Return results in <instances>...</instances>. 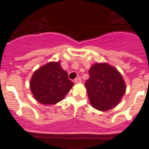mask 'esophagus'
Wrapping results in <instances>:
<instances>
[{
  "label": "esophagus",
  "instance_id": "34e87169",
  "mask_svg": "<svg viewBox=\"0 0 149 149\" xmlns=\"http://www.w3.org/2000/svg\"><path fill=\"white\" fill-rule=\"evenodd\" d=\"M82 82V80L80 78H77L75 79V83H80Z\"/></svg>",
  "mask_w": 149,
  "mask_h": 149
}]
</instances>
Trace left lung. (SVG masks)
Segmentation results:
<instances>
[{
  "label": "left lung",
  "mask_w": 149,
  "mask_h": 149,
  "mask_svg": "<svg viewBox=\"0 0 149 149\" xmlns=\"http://www.w3.org/2000/svg\"><path fill=\"white\" fill-rule=\"evenodd\" d=\"M88 72L90 77L85 85L92 107L107 111L116 107L126 91L121 73L107 63L94 64Z\"/></svg>",
  "instance_id": "left-lung-1"
}]
</instances>
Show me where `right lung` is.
<instances>
[{
	"instance_id": "obj_1",
	"label": "right lung",
	"mask_w": 149,
	"mask_h": 149,
	"mask_svg": "<svg viewBox=\"0 0 149 149\" xmlns=\"http://www.w3.org/2000/svg\"><path fill=\"white\" fill-rule=\"evenodd\" d=\"M60 61H50L34 71L30 89L35 100L45 105L57 104L64 98L73 86Z\"/></svg>"
}]
</instances>
